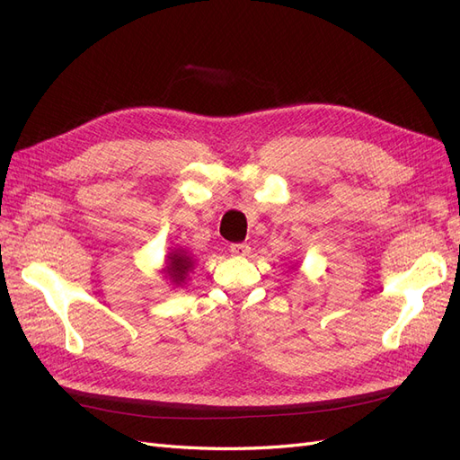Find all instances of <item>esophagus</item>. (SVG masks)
I'll return each instance as SVG.
<instances>
[{
  "mask_svg": "<svg viewBox=\"0 0 460 460\" xmlns=\"http://www.w3.org/2000/svg\"><path fill=\"white\" fill-rule=\"evenodd\" d=\"M249 252H252V247H249L247 243H232L230 245V253L234 257H245V255H249Z\"/></svg>",
  "mask_w": 460,
  "mask_h": 460,
  "instance_id": "esophagus-1",
  "label": "esophagus"
}]
</instances>
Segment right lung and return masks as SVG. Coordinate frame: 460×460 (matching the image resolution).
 Returning <instances> with one entry per match:
<instances>
[{
	"label": "right lung",
	"instance_id": "1",
	"mask_svg": "<svg viewBox=\"0 0 460 460\" xmlns=\"http://www.w3.org/2000/svg\"><path fill=\"white\" fill-rule=\"evenodd\" d=\"M164 264H166V267L163 269L164 276H169V280L174 286H180V284H184L188 274L191 272L193 259L188 255V252H184V249L178 247V249H174L172 253H169Z\"/></svg>",
	"mask_w": 460,
	"mask_h": 460
}]
</instances>
